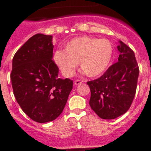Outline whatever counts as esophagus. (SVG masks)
Listing matches in <instances>:
<instances>
[{"label": "esophagus", "mask_w": 151, "mask_h": 151, "mask_svg": "<svg viewBox=\"0 0 151 151\" xmlns=\"http://www.w3.org/2000/svg\"><path fill=\"white\" fill-rule=\"evenodd\" d=\"M81 83H82L81 80H76L75 81H74V85H78L81 84Z\"/></svg>", "instance_id": "obj_1"}]
</instances>
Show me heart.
<instances>
[{
	"label": "heart",
	"mask_w": 151,
	"mask_h": 151,
	"mask_svg": "<svg viewBox=\"0 0 151 151\" xmlns=\"http://www.w3.org/2000/svg\"><path fill=\"white\" fill-rule=\"evenodd\" d=\"M65 50H57L54 58L66 77L74 75L78 63L87 76L98 77L109 66L113 54V47L109 40L90 36L71 39Z\"/></svg>",
	"instance_id": "heart-1"
}]
</instances>
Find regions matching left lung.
<instances>
[{
    "label": "left lung",
    "instance_id": "1",
    "mask_svg": "<svg viewBox=\"0 0 151 151\" xmlns=\"http://www.w3.org/2000/svg\"><path fill=\"white\" fill-rule=\"evenodd\" d=\"M118 60L96 80L87 83L91 90L89 104L102 119H115L126 113L132 104L139 76L134 52L119 41Z\"/></svg>",
    "mask_w": 151,
    "mask_h": 151
}]
</instances>
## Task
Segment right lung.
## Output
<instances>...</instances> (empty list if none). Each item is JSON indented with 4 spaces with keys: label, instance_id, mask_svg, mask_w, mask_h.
Wrapping results in <instances>:
<instances>
[{
    "label": "right lung",
    "instance_id": "obj_1",
    "mask_svg": "<svg viewBox=\"0 0 151 151\" xmlns=\"http://www.w3.org/2000/svg\"><path fill=\"white\" fill-rule=\"evenodd\" d=\"M52 36L37 33L22 45L12 60L14 95L21 109L33 121H54L63 112L73 88L70 79L58 77L52 60Z\"/></svg>",
    "mask_w": 151,
    "mask_h": 151
}]
</instances>
